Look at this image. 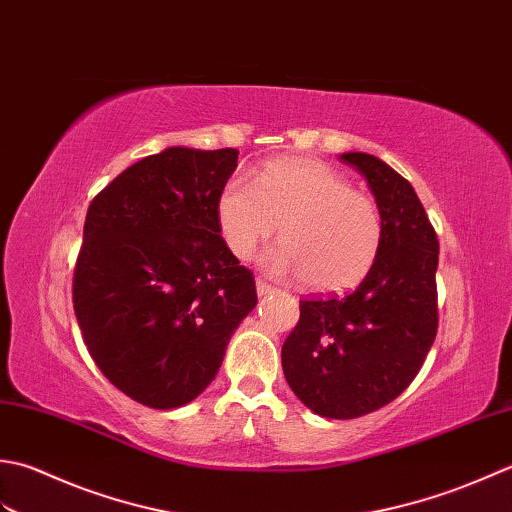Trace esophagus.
Returning a JSON list of instances; mask_svg holds the SVG:
<instances>
[{
	"instance_id": "esophagus-1",
	"label": "esophagus",
	"mask_w": 512,
	"mask_h": 512,
	"mask_svg": "<svg viewBox=\"0 0 512 512\" xmlns=\"http://www.w3.org/2000/svg\"><path fill=\"white\" fill-rule=\"evenodd\" d=\"M256 291H258V296H269V294H274V285H269L265 278H256Z\"/></svg>"
}]
</instances>
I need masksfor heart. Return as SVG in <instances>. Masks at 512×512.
<instances>
[{
  "label": "heart",
  "instance_id": "b5f03b06",
  "mask_svg": "<svg viewBox=\"0 0 512 512\" xmlns=\"http://www.w3.org/2000/svg\"><path fill=\"white\" fill-rule=\"evenodd\" d=\"M218 225L238 258L252 256L280 227L283 243L265 254V267L300 276L316 291L358 285L384 241L382 212L371 196L329 165L298 156L265 163L256 181L232 176L218 196Z\"/></svg>",
  "mask_w": 512,
  "mask_h": 512
}]
</instances>
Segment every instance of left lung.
Here are the masks:
<instances>
[{
  "label": "left lung",
  "mask_w": 512,
  "mask_h": 512,
  "mask_svg": "<svg viewBox=\"0 0 512 512\" xmlns=\"http://www.w3.org/2000/svg\"><path fill=\"white\" fill-rule=\"evenodd\" d=\"M340 161L371 187L384 221L382 249L351 294L300 300V320L283 344V371L311 411L353 420L398 398L429 356L440 243L404 176L373 154L347 152Z\"/></svg>",
  "instance_id": "obj_1"
}]
</instances>
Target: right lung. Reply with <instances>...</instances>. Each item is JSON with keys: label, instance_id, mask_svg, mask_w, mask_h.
<instances>
[{"label": "right lung", "instance_id": "1", "mask_svg": "<svg viewBox=\"0 0 512 512\" xmlns=\"http://www.w3.org/2000/svg\"><path fill=\"white\" fill-rule=\"evenodd\" d=\"M238 150L168 148L92 198L72 276L83 342L101 373L150 409L210 384L256 307V280L229 252L218 196Z\"/></svg>", "mask_w": 512, "mask_h": 512}]
</instances>
